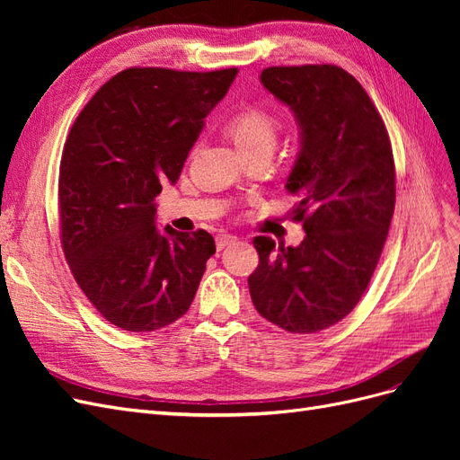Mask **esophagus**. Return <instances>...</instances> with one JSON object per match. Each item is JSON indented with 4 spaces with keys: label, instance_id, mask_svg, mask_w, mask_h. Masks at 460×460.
Wrapping results in <instances>:
<instances>
[{
    "label": "esophagus",
    "instance_id": "1",
    "mask_svg": "<svg viewBox=\"0 0 460 460\" xmlns=\"http://www.w3.org/2000/svg\"><path fill=\"white\" fill-rule=\"evenodd\" d=\"M235 238L234 235H230V234H218L217 235V249L220 252V249H225L228 243H232Z\"/></svg>",
    "mask_w": 460,
    "mask_h": 460
}]
</instances>
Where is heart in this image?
I'll return each mask as SVG.
<instances>
[{
  "label": "heart",
  "mask_w": 460,
  "mask_h": 460,
  "mask_svg": "<svg viewBox=\"0 0 460 460\" xmlns=\"http://www.w3.org/2000/svg\"><path fill=\"white\" fill-rule=\"evenodd\" d=\"M280 122L270 111L247 107L234 115L225 127L226 136L243 159L253 155H270L278 142Z\"/></svg>",
  "instance_id": "b5f03b06"
}]
</instances>
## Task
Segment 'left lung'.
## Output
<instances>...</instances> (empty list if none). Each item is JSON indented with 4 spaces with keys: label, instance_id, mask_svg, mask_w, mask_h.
<instances>
[{
    "label": "left lung",
    "instance_id": "left-lung-1",
    "mask_svg": "<svg viewBox=\"0 0 460 460\" xmlns=\"http://www.w3.org/2000/svg\"><path fill=\"white\" fill-rule=\"evenodd\" d=\"M261 84L299 127L286 190L305 238L276 247L257 235L249 294L272 324L314 333L355 309L378 264L395 207L392 144L368 93L340 66H269Z\"/></svg>",
    "mask_w": 460,
    "mask_h": 460
}]
</instances>
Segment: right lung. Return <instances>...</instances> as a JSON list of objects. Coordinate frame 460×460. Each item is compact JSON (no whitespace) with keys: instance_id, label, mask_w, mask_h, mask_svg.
<instances>
[{"instance_id":"add662e5","label":"right lung","mask_w":460,"mask_h":460,"mask_svg":"<svg viewBox=\"0 0 460 460\" xmlns=\"http://www.w3.org/2000/svg\"><path fill=\"white\" fill-rule=\"evenodd\" d=\"M235 75L127 68L75 120L59 171L61 243L80 289L111 324L159 330L196 297L217 252L213 235L159 230L153 201L161 184H176Z\"/></svg>"}]
</instances>
